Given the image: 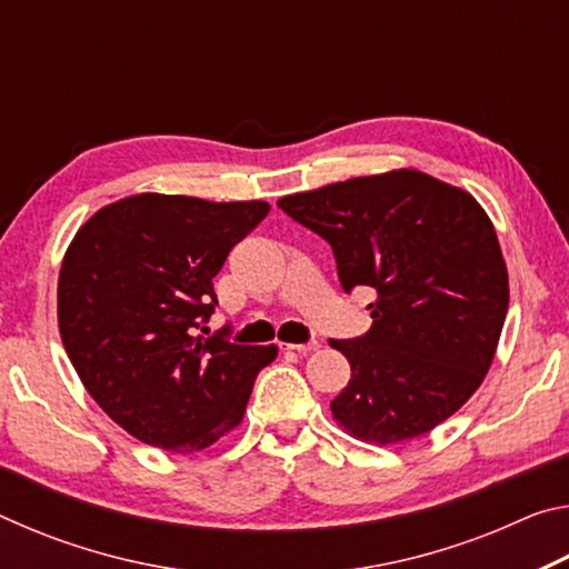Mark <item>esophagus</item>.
Returning <instances> with one entry per match:
<instances>
[{"mask_svg":"<svg viewBox=\"0 0 569 569\" xmlns=\"http://www.w3.org/2000/svg\"><path fill=\"white\" fill-rule=\"evenodd\" d=\"M286 346V349L288 351H298V353H311V351H316V349H319V341H316V339H311V341H306V343H283Z\"/></svg>","mask_w":569,"mask_h":569,"instance_id":"1","label":"esophagus"}]
</instances>
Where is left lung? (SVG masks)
Segmentation results:
<instances>
[{
    "instance_id": "1",
    "label": "left lung",
    "mask_w": 569,
    "mask_h": 569,
    "mask_svg": "<svg viewBox=\"0 0 569 569\" xmlns=\"http://www.w3.org/2000/svg\"><path fill=\"white\" fill-rule=\"evenodd\" d=\"M278 208L331 246L346 293L377 291L371 329L329 341L351 363L333 419L377 445L449 419L485 381L509 306L502 250L477 200L427 172L391 170Z\"/></svg>"
}]
</instances>
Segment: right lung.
<instances>
[{
    "instance_id": "add662e5",
    "label": "right lung",
    "mask_w": 569,
    "mask_h": 569,
    "mask_svg": "<svg viewBox=\"0 0 569 569\" xmlns=\"http://www.w3.org/2000/svg\"><path fill=\"white\" fill-rule=\"evenodd\" d=\"M268 210L142 192L77 230L57 283L60 336L90 397L134 439L188 455L243 419L276 346L196 331L216 311L213 278L230 248Z\"/></svg>"
}]
</instances>
